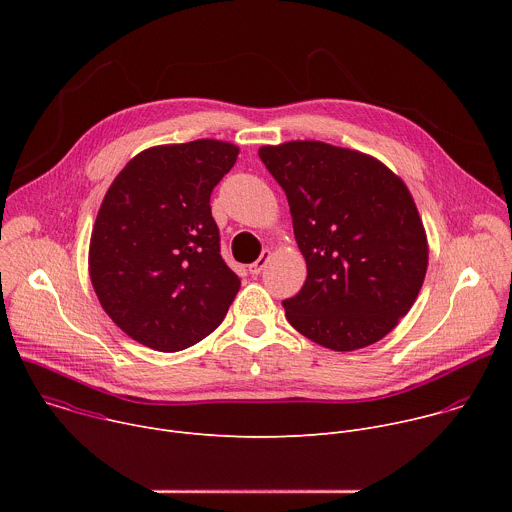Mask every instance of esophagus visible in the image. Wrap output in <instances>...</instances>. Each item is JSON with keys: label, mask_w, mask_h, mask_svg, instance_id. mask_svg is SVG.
Returning a JSON list of instances; mask_svg holds the SVG:
<instances>
[{"label": "esophagus", "mask_w": 512, "mask_h": 512, "mask_svg": "<svg viewBox=\"0 0 512 512\" xmlns=\"http://www.w3.org/2000/svg\"><path fill=\"white\" fill-rule=\"evenodd\" d=\"M269 257H271V251H263V253H261V257H259L255 263H251V265H249V273H251L253 277H257V275L263 271V267L267 265Z\"/></svg>", "instance_id": "obj_1"}]
</instances>
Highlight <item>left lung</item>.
<instances>
[{
    "instance_id": "left-lung-1",
    "label": "left lung",
    "mask_w": 512,
    "mask_h": 512,
    "mask_svg": "<svg viewBox=\"0 0 512 512\" xmlns=\"http://www.w3.org/2000/svg\"><path fill=\"white\" fill-rule=\"evenodd\" d=\"M283 188L308 277L283 300L306 338L338 352L385 338L411 310L427 271V237L405 182L373 156L324 141L263 145Z\"/></svg>"
}]
</instances>
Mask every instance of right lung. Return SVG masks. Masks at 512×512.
Returning <instances> with one entry per match:
<instances>
[{
    "label": "right lung",
    "mask_w": 512,
    "mask_h": 512,
    "mask_svg": "<svg viewBox=\"0 0 512 512\" xmlns=\"http://www.w3.org/2000/svg\"><path fill=\"white\" fill-rule=\"evenodd\" d=\"M237 156L218 139L156 145L109 186L89 273L107 316L139 344L184 350L225 320L241 279L221 257L210 194Z\"/></svg>",
    "instance_id": "add662e5"
}]
</instances>
